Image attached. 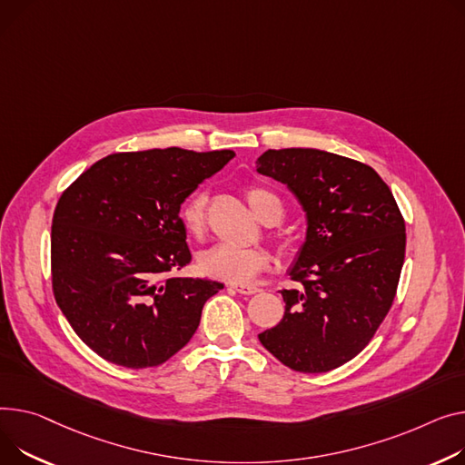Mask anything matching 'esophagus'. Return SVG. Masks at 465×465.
<instances>
[{"mask_svg": "<svg viewBox=\"0 0 465 465\" xmlns=\"http://www.w3.org/2000/svg\"><path fill=\"white\" fill-rule=\"evenodd\" d=\"M232 288L237 292V293H242V295H254L260 292L258 286H252V284H232Z\"/></svg>", "mask_w": 465, "mask_h": 465, "instance_id": "1", "label": "esophagus"}]
</instances>
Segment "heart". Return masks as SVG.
I'll return each instance as SVG.
<instances>
[{"instance_id":"obj_1","label":"heart","mask_w":465,"mask_h":465,"mask_svg":"<svg viewBox=\"0 0 465 465\" xmlns=\"http://www.w3.org/2000/svg\"><path fill=\"white\" fill-rule=\"evenodd\" d=\"M246 198L252 211L262 221L282 219V202L272 191L254 184L246 191ZM205 211H207V193L196 191L187 200L183 202L179 209V221L189 235L200 237L205 230ZM269 263V256L258 246H237L232 242H216L200 256V271L211 278H219L226 282H246L251 278L263 271Z\"/></svg>"}]
</instances>
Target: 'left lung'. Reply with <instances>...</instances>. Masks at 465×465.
Listing matches in <instances>:
<instances>
[{
    "label": "left lung",
    "mask_w": 465,
    "mask_h": 465,
    "mask_svg": "<svg viewBox=\"0 0 465 465\" xmlns=\"http://www.w3.org/2000/svg\"><path fill=\"white\" fill-rule=\"evenodd\" d=\"M262 175L288 184L306 239L282 290V322L263 348L295 372L322 374L359 355L391 311L406 256V223L387 183L359 161L311 147L269 149Z\"/></svg>",
    "instance_id": "obj_1"
}]
</instances>
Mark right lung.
Listing matches in <instances>:
<instances>
[{
    "label": "right lung",
    "instance_id": "add662e5",
    "mask_svg": "<svg viewBox=\"0 0 465 465\" xmlns=\"http://www.w3.org/2000/svg\"><path fill=\"white\" fill-rule=\"evenodd\" d=\"M233 157L230 149L114 153L61 194L52 219L54 297L82 342L108 362H166L224 288L170 272L193 260L181 203Z\"/></svg>",
    "mask_w": 465,
    "mask_h": 465
}]
</instances>
